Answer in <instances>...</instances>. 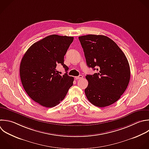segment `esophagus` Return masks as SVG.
<instances>
[{
  "label": "esophagus",
  "instance_id": "esophagus-1",
  "mask_svg": "<svg viewBox=\"0 0 149 149\" xmlns=\"http://www.w3.org/2000/svg\"><path fill=\"white\" fill-rule=\"evenodd\" d=\"M75 78H76V80L81 79H83V76L82 75H79V76H76V77H75Z\"/></svg>",
  "mask_w": 149,
  "mask_h": 149
}]
</instances>
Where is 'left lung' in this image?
Listing matches in <instances>:
<instances>
[{
  "label": "left lung",
  "mask_w": 149,
  "mask_h": 149,
  "mask_svg": "<svg viewBox=\"0 0 149 149\" xmlns=\"http://www.w3.org/2000/svg\"><path fill=\"white\" fill-rule=\"evenodd\" d=\"M79 39L87 65L97 70L86 76L88 81L86 95L95 106H109L120 98L128 86L130 71L127 59L117 44L107 36L90 34Z\"/></svg>",
  "instance_id": "obj_1"
}]
</instances>
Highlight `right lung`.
<instances>
[{
    "label": "right lung",
    "mask_w": 149,
    "mask_h": 149,
    "mask_svg": "<svg viewBox=\"0 0 149 149\" xmlns=\"http://www.w3.org/2000/svg\"><path fill=\"white\" fill-rule=\"evenodd\" d=\"M73 38L49 36L33 44L22 59L20 75L23 86L29 96L43 107L59 104L73 86L74 78L67 73L60 75L56 68L61 64L68 70L64 56Z\"/></svg>",
    "instance_id": "obj_1"
}]
</instances>
